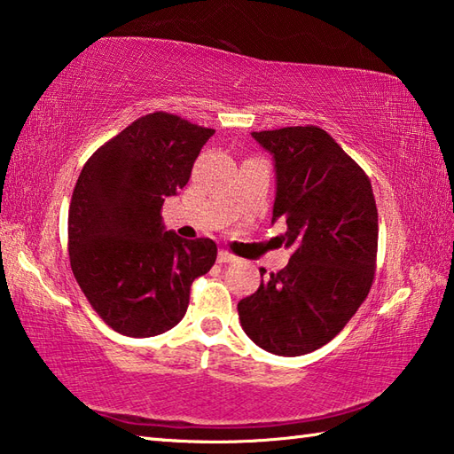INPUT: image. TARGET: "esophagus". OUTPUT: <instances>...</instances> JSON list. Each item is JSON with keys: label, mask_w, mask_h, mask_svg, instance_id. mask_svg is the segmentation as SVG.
Returning <instances> with one entry per match:
<instances>
[{"label": "esophagus", "mask_w": 454, "mask_h": 454, "mask_svg": "<svg viewBox=\"0 0 454 454\" xmlns=\"http://www.w3.org/2000/svg\"><path fill=\"white\" fill-rule=\"evenodd\" d=\"M217 261H219V262H235L237 256L231 254L229 251H219V253H217Z\"/></svg>", "instance_id": "1"}]
</instances>
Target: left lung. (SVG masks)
I'll return each instance as SVG.
<instances>
[{
    "mask_svg": "<svg viewBox=\"0 0 454 454\" xmlns=\"http://www.w3.org/2000/svg\"><path fill=\"white\" fill-rule=\"evenodd\" d=\"M253 138L275 156L272 221H286L277 239L293 254L237 304L239 320L270 354H310L344 330L373 285L380 229L372 182L318 126L253 132Z\"/></svg>",
    "mask_w": 454,
    "mask_h": 454,
    "instance_id": "left-lung-1",
    "label": "left lung"
}]
</instances>
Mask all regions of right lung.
<instances>
[{"mask_svg":"<svg viewBox=\"0 0 454 454\" xmlns=\"http://www.w3.org/2000/svg\"><path fill=\"white\" fill-rule=\"evenodd\" d=\"M215 134L182 116H140L92 153L68 207V259L92 310L118 333L150 338L184 318L192 282L217 259L211 239L164 231L160 209L190 182Z\"/></svg>","mask_w":454,"mask_h":454,"instance_id":"obj_1","label":"right lung"}]
</instances>
